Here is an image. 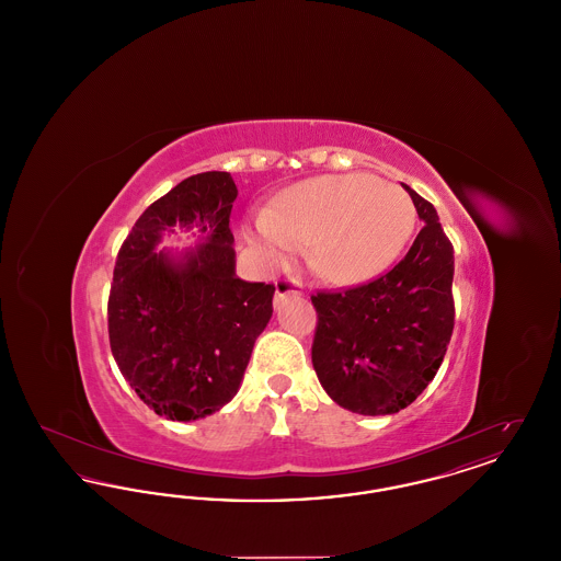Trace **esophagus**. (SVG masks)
<instances>
[{
	"mask_svg": "<svg viewBox=\"0 0 561 561\" xmlns=\"http://www.w3.org/2000/svg\"><path fill=\"white\" fill-rule=\"evenodd\" d=\"M286 294H305V286L302 282L294 279V277H282L277 284H275V302L286 296Z\"/></svg>",
	"mask_w": 561,
	"mask_h": 561,
	"instance_id": "34e87169",
	"label": "esophagus"
}]
</instances>
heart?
Segmentation results:
<instances>
[{
    "mask_svg": "<svg viewBox=\"0 0 561 561\" xmlns=\"http://www.w3.org/2000/svg\"><path fill=\"white\" fill-rule=\"evenodd\" d=\"M414 227L403 188L370 174H334L288 188L263 216L273 256L311 243V265L336 284L366 279L389 265Z\"/></svg>",
    "mask_w": 561,
    "mask_h": 561,
    "instance_id": "1",
    "label": "heart"
}]
</instances>
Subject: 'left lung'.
<instances>
[{"label": "left lung", "mask_w": 561, "mask_h": 561, "mask_svg": "<svg viewBox=\"0 0 561 561\" xmlns=\"http://www.w3.org/2000/svg\"><path fill=\"white\" fill-rule=\"evenodd\" d=\"M403 188L425 222L408 254L366 284L311 296V359L321 387L368 416L400 412L427 389L454 330L453 241L433 204Z\"/></svg>", "instance_id": "left-lung-1"}]
</instances>
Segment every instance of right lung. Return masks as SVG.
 Segmentation results:
<instances>
[{"instance_id": "right-lung-1", "label": "right lung", "mask_w": 561, "mask_h": 561, "mask_svg": "<svg viewBox=\"0 0 561 561\" xmlns=\"http://www.w3.org/2000/svg\"><path fill=\"white\" fill-rule=\"evenodd\" d=\"M236 197L229 172L193 174L138 216L117 252L111 353L136 396L170 421H195L231 401L273 313L275 286L236 275ZM174 224L207 233L181 266L154 252Z\"/></svg>"}]
</instances>
